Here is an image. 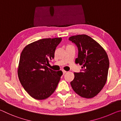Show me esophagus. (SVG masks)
Masks as SVG:
<instances>
[{"instance_id": "1", "label": "esophagus", "mask_w": 121, "mask_h": 121, "mask_svg": "<svg viewBox=\"0 0 121 121\" xmlns=\"http://www.w3.org/2000/svg\"><path fill=\"white\" fill-rule=\"evenodd\" d=\"M62 72H63V74H65V73H67V71L64 70H62Z\"/></svg>"}]
</instances>
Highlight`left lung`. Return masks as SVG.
Here are the masks:
<instances>
[{
  "mask_svg": "<svg viewBox=\"0 0 121 121\" xmlns=\"http://www.w3.org/2000/svg\"><path fill=\"white\" fill-rule=\"evenodd\" d=\"M69 40L76 45L78 50L75 63L82 65L81 72L74 73L71 87L82 97L93 98L107 81L109 66L107 53L98 43L86 35L71 36Z\"/></svg>",
  "mask_w": 121,
  "mask_h": 121,
  "instance_id": "obj_1",
  "label": "left lung"
}]
</instances>
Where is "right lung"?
Here are the masks:
<instances>
[{
	"label": "right lung",
	"instance_id": "right-lung-1",
	"mask_svg": "<svg viewBox=\"0 0 121 121\" xmlns=\"http://www.w3.org/2000/svg\"><path fill=\"white\" fill-rule=\"evenodd\" d=\"M62 38H44L31 43L22 50L17 74L22 86L31 97L45 99L54 92L62 71H56L48 67L54 58L57 46Z\"/></svg>",
	"mask_w": 121,
	"mask_h": 121
}]
</instances>
